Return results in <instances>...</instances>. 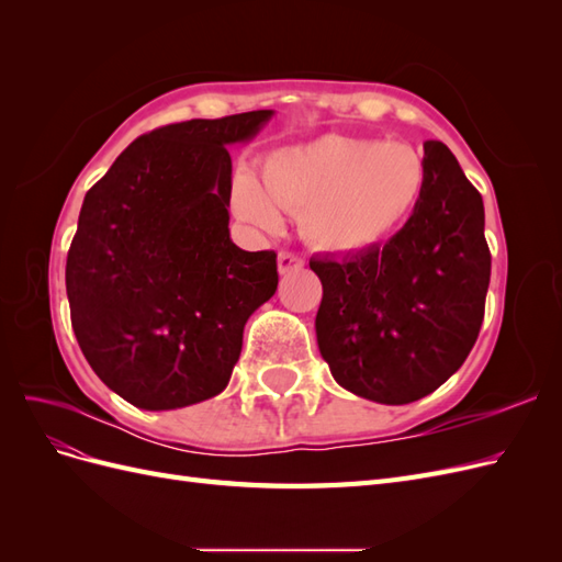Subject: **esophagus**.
I'll return each mask as SVG.
<instances>
[{"label":"esophagus","mask_w":562,"mask_h":562,"mask_svg":"<svg viewBox=\"0 0 562 562\" xmlns=\"http://www.w3.org/2000/svg\"><path fill=\"white\" fill-rule=\"evenodd\" d=\"M277 262H279V274H291V271H300L304 267V260L300 258V255L288 252V250L279 252Z\"/></svg>","instance_id":"34e87169"}]
</instances>
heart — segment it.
I'll list each match as a JSON object with an SVG mask.
<instances>
[{"instance_id":"1","label":"heart","mask_w":562,"mask_h":562,"mask_svg":"<svg viewBox=\"0 0 562 562\" xmlns=\"http://www.w3.org/2000/svg\"><path fill=\"white\" fill-rule=\"evenodd\" d=\"M424 178L427 168L413 145L321 135L267 155L260 182L236 176L232 209L258 232H277L281 211L300 215L302 234L316 248L361 252L413 213Z\"/></svg>"}]
</instances>
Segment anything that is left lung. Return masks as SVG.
Wrapping results in <instances>:
<instances>
[{"label":"left lung","instance_id":"8db88e82","mask_svg":"<svg viewBox=\"0 0 562 562\" xmlns=\"http://www.w3.org/2000/svg\"><path fill=\"white\" fill-rule=\"evenodd\" d=\"M424 168L413 215L382 248L310 260L323 283V361L339 386L386 405L419 401L457 372L485 314L483 199L443 143H424Z\"/></svg>","mask_w":562,"mask_h":562}]
</instances>
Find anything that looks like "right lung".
<instances>
[{
  "label": "right lung",
  "instance_id": "obj_1",
  "mask_svg": "<svg viewBox=\"0 0 562 562\" xmlns=\"http://www.w3.org/2000/svg\"><path fill=\"white\" fill-rule=\"evenodd\" d=\"M190 119L133 140L83 196L65 285L95 375L143 411L217 396L248 316L277 293V252L229 239L232 157L269 119Z\"/></svg>",
  "mask_w": 562,
  "mask_h": 562
}]
</instances>
